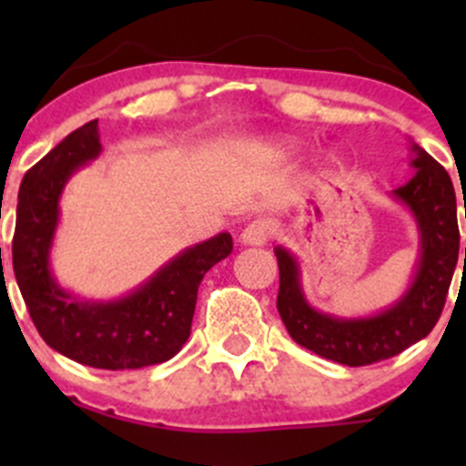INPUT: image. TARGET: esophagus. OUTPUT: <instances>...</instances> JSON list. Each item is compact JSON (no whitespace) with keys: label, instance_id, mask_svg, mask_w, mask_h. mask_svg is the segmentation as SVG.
Instances as JSON below:
<instances>
[{"label":"esophagus","instance_id":"obj_1","mask_svg":"<svg viewBox=\"0 0 466 466\" xmlns=\"http://www.w3.org/2000/svg\"><path fill=\"white\" fill-rule=\"evenodd\" d=\"M270 237H272L270 220L257 218L246 225V229H243L241 237H238V243H241V246H266Z\"/></svg>","mask_w":466,"mask_h":466}]
</instances>
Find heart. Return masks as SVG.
Segmentation results:
<instances>
[{
	"instance_id": "heart-1",
	"label": "heart",
	"mask_w": 466,
	"mask_h": 466,
	"mask_svg": "<svg viewBox=\"0 0 466 466\" xmlns=\"http://www.w3.org/2000/svg\"><path fill=\"white\" fill-rule=\"evenodd\" d=\"M270 148L275 150V153H293L295 144L286 142V139H275V142L270 144Z\"/></svg>"
}]
</instances>
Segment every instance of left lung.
I'll return each mask as SVG.
<instances>
[{"mask_svg":"<svg viewBox=\"0 0 466 466\" xmlns=\"http://www.w3.org/2000/svg\"><path fill=\"white\" fill-rule=\"evenodd\" d=\"M415 176L392 191L408 207L420 232V261L406 293L368 318H342L313 309L299 284V263L284 246L275 248L279 266L277 311L298 345L322 359L360 368L392 359L433 331L444 309L460 252L458 207L449 173L424 148L410 146ZM466 216V207H464ZM466 263V248H464Z\"/></svg>","mask_w":466,"mask_h":466,"instance_id":"8db88e82","label":"left lung"}]
</instances>
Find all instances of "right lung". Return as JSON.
Here are the masks:
<instances>
[{
    "label": "right lung",
    "instance_id": "right-lung-1",
    "mask_svg": "<svg viewBox=\"0 0 466 466\" xmlns=\"http://www.w3.org/2000/svg\"><path fill=\"white\" fill-rule=\"evenodd\" d=\"M101 155L98 119L87 121L26 171L17 194L13 270L31 320L58 354L98 370H139L173 359L191 333L205 272L232 252L220 232L187 248L119 299H81L51 272L60 196Z\"/></svg>",
    "mask_w": 466,
    "mask_h": 466
}]
</instances>
